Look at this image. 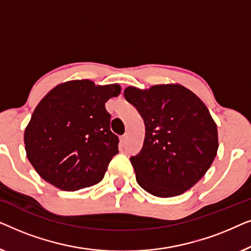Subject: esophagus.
<instances>
[{"mask_svg":"<svg viewBox=\"0 0 251 251\" xmlns=\"http://www.w3.org/2000/svg\"><path fill=\"white\" fill-rule=\"evenodd\" d=\"M120 142H121L122 145H125V144L126 143V136L123 135V136L120 137Z\"/></svg>","mask_w":251,"mask_h":251,"instance_id":"1","label":"esophagus"}]
</instances>
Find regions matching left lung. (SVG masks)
Masks as SVG:
<instances>
[{
  "instance_id": "left-lung-1",
  "label": "left lung",
  "mask_w": 251,
  "mask_h": 251,
  "mask_svg": "<svg viewBox=\"0 0 251 251\" xmlns=\"http://www.w3.org/2000/svg\"><path fill=\"white\" fill-rule=\"evenodd\" d=\"M125 97L145 123L143 149L130 157L139 186L159 198L193 187L218 150L217 125L204 102L178 83L126 87Z\"/></svg>"
}]
</instances>
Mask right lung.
I'll return each mask as SVG.
<instances>
[{
	"instance_id": "obj_1",
	"label": "right lung",
	"mask_w": 251,
	"mask_h": 251,
	"mask_svg": "<svg viewBox=\"0 0 251 251\" xmlns=\"http://www.w3.org/2000/svg\"><path fill=\"white\" fill-rule=\"evenodd\" d=\"M120 92L116 83L73 80L44 96L24 133L27 159L44 180L73 192L104 178L109 161L119 153L105 102Z\"/></svg>"
}]
</instances>
